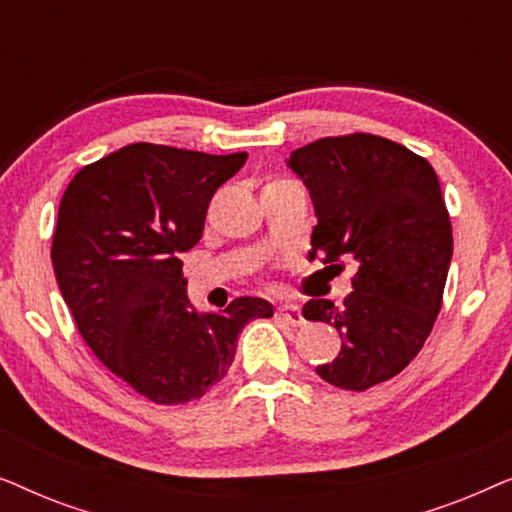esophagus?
<instances>
[{
    "mask_svg": "<svg viewBox=\"0 0 512 512\" xmlns=\"http://www.w3.org/2000/svg\"><path fill=\"white\" fill-rule=\"evenodd\" d=\"M277 317L279 319H284L286 324H291V326H303L305 324V319H303V314H300V307L298 305H279L277 307Z\"/></svg>",
    "mask_w": 512,
    "mask_h": 512,
    "instance_id": "1",
    "label": "esophagus"
}]
</instances>
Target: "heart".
<instances>
[{"instance_id": "1", "label": "heart", "mask_w": 512, "mask_h": 512, "mask_svg": "<svg viewBox=\"0 0 512 512\" xmlns=\"http://www.w3.org/2000/svg\"><path fill=\"white\" fill-rule=\"evenodd\" d=\"M282 181H284V179H275V181H270V184H268V186H275V184H282Z\"/></svg>"}]
</instances>
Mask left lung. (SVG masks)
<instances>
[{"label": "left lung", "instance_id": "8db88e82", "mask_svg": "<svg viewBox=\"0 0 512 512\" xmlns=\"http://www.w3.org/2000/svg\"><path fill=\"white\" fill-rule=\"evenodd\" d=\"M286 165L310 191L312 258L356 265L352 293L312 298L303 317L340 333L321 380L366 391L401 373L429 338L452 261V223L429 160L391 139L354 132L291 151Z\"/></svg>", "mask_w": 512, "mask_h": 512}]
</instances>
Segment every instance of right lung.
Returning <instances> with one entry per match:
<instances>
[{
	"mask_svg": "<svg viewBox=\"0 0 512 512\" xmlns=\"http://www.w3.org/2000/svg\"><path fill=\"white\" fill-rule=\"evenodd\" d=\"M244 160L128 144L76 172L62 195L51 249L62 298L97 359L158 405L200 398L228 373L242 328L272 317L251 296L198 312L181 272L209 200Z\"/></svg>",
	"mask_w": 512,
	"mask_h": 512,
	"instance_id": "1",
	"label": "right lung"
}]
</instances>
